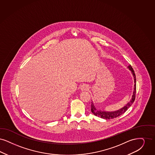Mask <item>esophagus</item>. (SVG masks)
Instances as JSON below:
<instances>
[{
	"mask_svg": "<svg viewBox=\"0 0 155 155\" xmlns=\"http://www.w3.org/2000/svg\"><path fill=\"white\" fill-rule=\"evenodd\" d=\"M89 89L88 86L87 84H83L81 86V91H87Z\"/></svg>",
	"mask_w": 155,
	"mask_h": 155,
	"instance_id": "34e87169",
	"label": "esophagus"
}]
</instances>
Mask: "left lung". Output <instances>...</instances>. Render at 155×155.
<instances>
[{"label": "left lung", "mask_w": 155, "mask_h": 155, "mask_svg": "<svg viewBox=\"0 0 155 155\" xmlns=\"http://www.w3.org/2000/svg\"><path fill=\"white\" fill-rule=\"evenodd\" d=\"M128 68L131 71L132 74L133 75L134 77V91H133V94L132 96V98L130 102L126 104L124 107L116 110L114 112H106V111H102L101 110H98L95 107L94 105L93 102H91V110L92 113L94 114L95 116H98L101 117L104 119H114L115 117H117L121 114H124L128 108H130L131 105L133 104L135 98V94H136V78H135V74L134 71L132 67L130 65L128 67Z\"/></svg>", "instance_id": "obj_1"}]
</instances>
